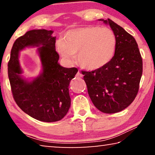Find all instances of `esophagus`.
I'll return each instance as SVG.
<instances>
[{
    "label": "esophagus",
    "mask_w": 155,
    "mask_h": 155,
    "mask_svg": "<svg viewBox=\"0 0 155 155\" xmlns=\"http://www.w3.org/2000/svg\"><path fill=\"white\" fill-rule=\"evenodd\" d=\"M76 76H77V77H78V78H82V74L81 73H80V72H78V73H77V75H76Z\"/></svg>",
    "instance_id": "obj_1"
}]
</instances>
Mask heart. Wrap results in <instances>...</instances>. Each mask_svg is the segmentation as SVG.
Returning a JSON list of instances; mask_svg holds the SVG:
<instances>
[{
	"instance_id": "1",
	"label": "heart",
	"mask_w": 155,
	"mask_h": 155,
	"mask_svg": "<svg viewBox=\"0 0 155 155\" xmlns=\"http://www.w3.org/2000/svg\"><path fill=\"white\" fill-rule=\"evenodd\" d=\"M56 46L58 54L68 63H73L78 55L81 68L94 71L112 60L116 39L113 31L107 27H83L68 31Z\"/></svg>"
}]
</instances>
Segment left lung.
Wrapping results in <instances>:
<instances>
[{
  "mask_svg": "<svg viewBox=\"0 0 155 155\" xmlns=\"http://www.w3.org/2000/svg\"><path fill=\"white\" fill-rule=\"evenodd\" d=\"M109 25L116 39L112 60L97 71H82L92 103L103 113H117L128 107L138 92L143 59L134 37L113 21Z\"/></svg>",
  "mask_w": 155,
  "mask_h": 155,
  "instance_id": "left-lung-1",
  "label": "left lung"
}]
</instances>
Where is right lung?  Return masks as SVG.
Returning a JSON list of instances; mask_svg holds the SVG:
<instances>
[{
    "mask_svg": "<svg viewBox=\"0 0 155 155\" xmlns=\"http://www.w3.org/2000/svg\"><path fill=\"white\" fill-rule=\"evenodd\" d=\"M52 30L33 29L16 39L8 62V78L13 98L18 107L31 117L44 122L62 119L71 107L69 84L78 70L58 63L56 37ZM37 47L42 72L37 77L26 79L18 61L21 50Z\"/></svg>",
    "mask_w": 155,
    "mask_h": 155,
    "instance_id": "add662e5",
    "label": "right lung"
}]
</instances>
